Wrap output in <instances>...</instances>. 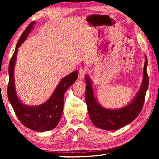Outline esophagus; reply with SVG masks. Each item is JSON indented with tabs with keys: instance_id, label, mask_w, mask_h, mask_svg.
I'll return each instance as SVG.
<instances>
[{
	"instance_id": "obj_1",
	"label": "esophagus",
	"mask_w": 159,
	"mask_h": 159,
	"mask_svg": "<svg viewBox=\"0 0 159 159\" xmlns=\"http://www.w3.org/2000/svg\"><path fill=\"white\" fill-rule=\"evenodd\" d=\"M86 72H87V70H86V69L80 68V69L79 71V76H78V80H79V81H83Z\"/></svg>"
}]
</instances>
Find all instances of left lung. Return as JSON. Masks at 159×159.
I'll return each instance as SVG.
<instances>
[{
    "label": "left lung",
    "instance_id": "obj_1",
    "mask_svg": "<svg viewBox=\"0 0 159 159\" xmlns=\"http://www.w3.org/2000/svg\"><path fill=\"white\" fill-rule=\"evenodd\" d=\"M147 58L145 56L143 80L138 95L128 106L120 109H107L102 107L94 96L93 89L89 77L86 76L85 102L88 114L97 128L106 130H115L133 122L141 112L144 103L145 95L149 85L147 72Z\"/></svg>",
    "mask_w": 159,
    "mask_h": 159
}]
</instances>
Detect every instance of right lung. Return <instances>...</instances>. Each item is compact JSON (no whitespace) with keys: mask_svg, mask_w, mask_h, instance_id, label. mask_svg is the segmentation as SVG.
I'll list each match as a JSON object with an SVG mask.
<instances>
[{"mask_svg":"<svg viewBox=\"0 0 159 159\" xmlns=\"http://www.w3.org/2000/svg\"><path fill=\"white\" fill-rule=\"evenodd\" d=\"M35 21L29 25L21 34L9 63V83L7 97L16 116L26 127L37 132H44L55 128L60 122L64 108V95L78 78V71L72 72L61 79L52 96L43 104L36 107L25 105L20 101L16 93L14 80V67L18 48L25 41L33 29Z\"/></svg>","mask_w":159,"mask_h":159,"instance_id":"1","label":"right lung"}]
</instances>
